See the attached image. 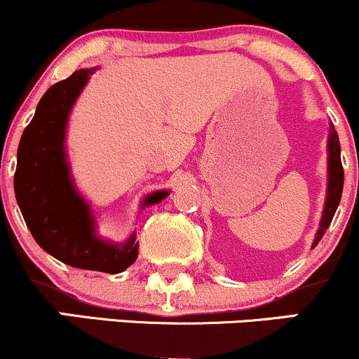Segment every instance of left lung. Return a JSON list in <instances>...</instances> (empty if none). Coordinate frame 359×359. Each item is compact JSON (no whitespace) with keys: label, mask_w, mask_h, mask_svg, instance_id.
<instances>
[{"label":"left lung","mask_w":359,"mask_h":359,"mask_svg":"<svg viewBox=\"0 0 359 359\" xmlns=\"http://www.w3.org/2000/svg\"><path fill=\"white\" fill-rule=\"evenodd\" d=\"M344 185V170L343 163H341V145L337 131L334 125L329 123V137H327V191H325V203L323 209V216H320L319 229H317L312 248H316L317 243L324 236L325 229L331 224L332 217H334L337 205L341 203V194H343Z\"/></svg>","instance_id":"8db88e82"}]
</instances>
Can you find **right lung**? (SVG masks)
<instances>
[{
	"label": "right lung",
	"mask_w": 359,
	"mask_h": 359,
	"mask_svg": "<svg viewBox=\"0 0 359 359\" xmlns=\"http://www.w3.org/2000/svg\"><path fill=\"white\" fill-rule=\"evenodd\" d=\"M96 71H76L43 94L20 140L15 196L32 236L48 255L76 269L119 273L138 258L137 233L125 243L97 234L96 217L74 184L65 151L71 111ZM168 194H148L142 208L158 204Z\"/></svg>",
	"instance_id": "1"
}]
</instances>
